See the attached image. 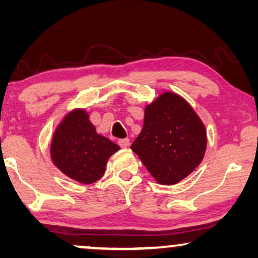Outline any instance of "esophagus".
Listing matches in <instances>:
<instances>
[{"label": "esophagus", "instance_id": "34e87169", "mask_svg": "<svg viewBox=\"0 0 258 258\" xmlns=\"http://www.w3.org/2000/svg\"><path fill=\"white\" fill-rule=\"evenodd\" d=\"M117 143H118V146L121 147V148H126L129 146V139H119L118 141H117Z\"/></svg>", "mask_w": 258, "mask_h": 258}]
</instances>
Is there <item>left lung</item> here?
I'll return each mask as SVG.
<instances>
[{
    "label": "left lung",
    "mask_w": 258,
    "mask_h": 258,
    "mask_svg": "<svg viewBox=\"0 0 258 258\" xmlns=\"http://www.w3.org/2000/svg\"><path fill=\"white\" fill-rule=\"evenodd\" d=\"M207 147L202 121L188 102L164 93L144 111V124L132 149L161 184H176L199 167Z\"/></svg>",
    "instance_id": "obj_1"
}]
</instances>
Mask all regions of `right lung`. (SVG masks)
Wrapping results in <instances>:
<instances>
[{"instance_id": "add662e5", "label": "right lung", "mask_w": 258, "mask_h": 258, "mask_svg": "<svg viewBox=\"0 0 258 258\" xmlns=\"http://www.w3.org/2000/svg\"><path fill=\"white\" fill-rule=\"evenodd\" d=\"M117 144L98 135L84 110H74L63 119L52 137V162L68 177L91 184L104 174L108 158Z\"/></svg>"}]
</instances>
